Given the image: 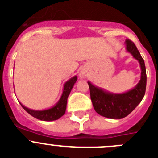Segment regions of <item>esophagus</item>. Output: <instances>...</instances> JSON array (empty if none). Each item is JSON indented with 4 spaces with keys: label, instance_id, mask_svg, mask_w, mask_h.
I'll use <instances>...</instances> for the list:
<instances>
[{
    "label": "esophagus",
    "instance_id": "esophagus-1",
    "mask_svg": "<svg viewBox=\"0 0 158 158\" xmlns=\"http://www.w3.org/2000/svg\"><path fill=\"white\" fill-rule=\"evenodd\" d=\"M80 76H81V77L84 76V73H80Z\"/></svg>",
    "mask_w": 158,
    "mask_h": 158
}]
</instances>
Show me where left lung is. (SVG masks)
Masks as SVG:
<instances>
[{
	"label": "left lung",
	"mask_w": 158,
	"mask_h": 158,
	"mask_svg": "<svg viewBox=\"0 0 158 158\" xmlns=\"http://www.w3.org/2000/svg\"><path fill=\"white\" fill-rule=\"evenodd\" d=\"M125 49L137 60L141 68L140 80L134 89L123 94H112L88 82L94 110L109 119L117 120L127 116L142 101L146 91L147 74L144 60L132 41H125Z\"/></svg>",
	"instance_id": "1"
}]
</instances>
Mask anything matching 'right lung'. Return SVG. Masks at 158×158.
Here are the masks:
<instances>
[{
	"instance_id": "1",
	"label": "right lung",
	"mask_w": 158,
	"mask_h": 158,
	"mask_svg": "<svg viewBox=\"0 0 158 158\" xmlns=\"http://www.w3.org/2000/svg\"><path fill=\"white\" fill-rule=\"evenodd\" d=\"M77 76L72 77L71 79H69L68 81L65 82L64 85V89H63V93L60 97V98L58 101L54 106L52 108L47 109V110H33V109H29V108L26 107L22 103L21 106L24 110L30 114L32 116L37 118L40 120H44V121H52V120H58L60 118L62 115L65 113L66 110V105H67V99L69 97L70 92H71L74 84L77 81Z\"/></svg>"
}]
</instances>
